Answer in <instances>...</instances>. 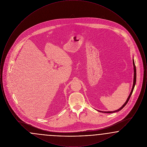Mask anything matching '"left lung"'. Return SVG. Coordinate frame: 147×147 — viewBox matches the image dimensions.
Instances as JSON below:
<instances>
[{
  "label": "left lung",
  "instance_id": "obj_1",
  "mask_svg": "<svg viewBox=\"0 0 147 147\" xmlns=\"http://www.w3.org/2000/svg\"><path fill=\"white\" fill-rule=\"evenodd\" d=\"M133 67H134V79H133V87H132V89L131 92V93H130V94H129V95L128 98H127V100L126 102L123 104V105L121 108H119V110H116V111H107V112H106V111H98L101 112H105V113H113V112H118V111H119L120 110H122V109H123V108L126 106V104H127V102H128V101H129V98H130V97H131V95H132V92H133V89H134V86H135V85H136V65H135V64H134V60H133Z\"/></svg>",
  "mask_w": 147,
  "mask_h": 147
}]
</instances>
